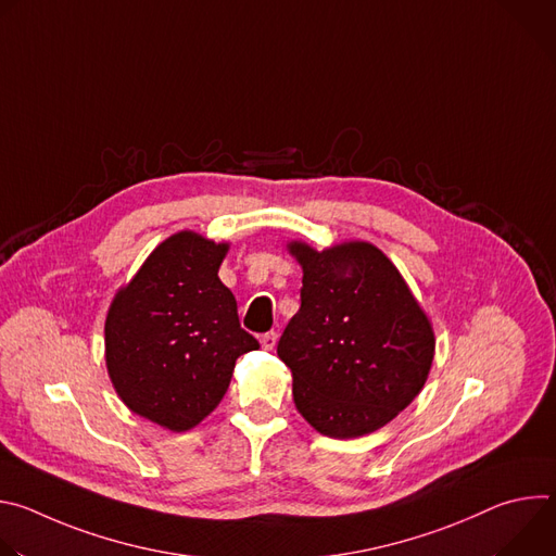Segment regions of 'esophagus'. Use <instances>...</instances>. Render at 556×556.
Segmentation results:
<instances>
[{"label": "esophagus", "mask_w": 556, "mask_h": 556, "mask_svg": "<svg viewBox=\"0 0 556 556\" xmlns=\"http://www.w3.org/2000/svg\"><path fill=\"white\" fill-rule=\"evenodd\" d=\"M260 343H262V348H264V350H273V348L277 345V332H268V334H264V337L260 339Z\"/></svg>", "instance_id": "34e87169"}]
</instances>
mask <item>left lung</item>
I'll return each instance as SVG.
<instances>
[{
  "mask_svg": "<svg viewBox=\"0 0 556 556\" xmlns=\"http://www.w3.org/2000/svg\"><path fill=\"white\" fill-rule=\"evenodd\" d=\"M303 270L301 307L277 354L296 412L321 435L378 431L422 391L435 354L427 312L401 270L369 242L316 251L288 242Z\"/></svg>",
  "mask_w": 556,
  "mask_h": 556,
  "instance_id": "obj_1",
  "label": "left lung"
}]
</instances>
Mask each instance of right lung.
<instances>
[{"mask_svg": "<svg viewBox=\"0 0 556 556\" xmlns=\"http://www.w3.org/2000/svg\"><path fill=\"white\" fill-rule=\"evenodd\" d=\"M228 249L195 230L167 237L108 309L105 365L118 399L174 433L200 425L224 399L235 361L260 348L217 277Z\"/></svg>", "mask_w": 556, "mask_h": 556, "instance_id": "1", "label": "right lung"}]
</instances>
